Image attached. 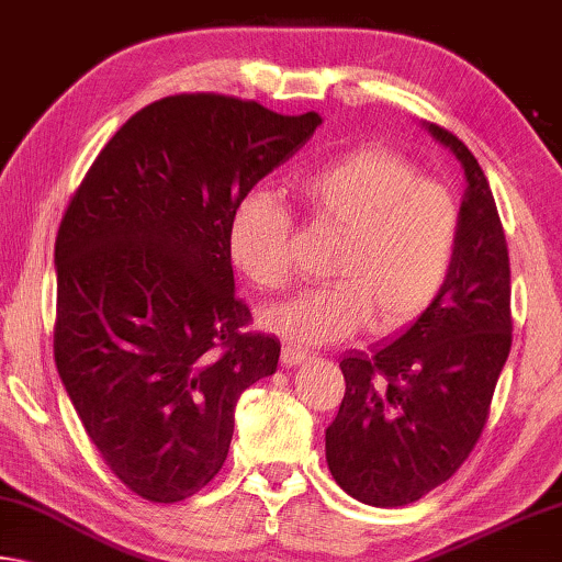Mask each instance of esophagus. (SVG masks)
Masks as SVG:
<instances>
[{
	"label": "esophagus",
	"mask_w": 562,
	"mask_h": 562,
	"mask_svg": "<svg viewBox=\"0 0 562 562\" xmlns=\"http://www.w3.org/2000/svg\"><path fill=\"white\" fill-rule=\"evenodd\" d=\"M306 359H308V353L296 349V347H283V351H281V364L283 367H296Z\"/></svg>",
	"instance_id": "1"
}]
</instances>
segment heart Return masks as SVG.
I'll return each mask as SVG.
<instances>
[{"instance_id": "1", "label": "heart", "mask_w": 562, "mask_h": 562, "mask_svg": "<svg viewBox=\"0 0 562 562\" xmlns=\"http://www.w3.org/2000/svg\"><path fill=\"white\" fill-rule=\"evenodd\" d=\"M293 188L316 221L341 231L331 261L336 281L266 306V329L299 347H322L347 339L369 316L376 331H394L435 304L462 236L450 188L382 148L344 153L301 172ZM291 231L286 205L254 188L231 213V263L258 289L283 286Z\"/></svg>"}]
</instances>
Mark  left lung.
<instances>
[{
  "instance_id": "obj_1",
  "label": "left lung",
  "mask_w": 562,
  "mask_h": 562,
  "mask_svg": "<svg viewBox=\"0 0 562 562\" xmlns=\"http://www.w3.org/2000/svg\"><path fill=\"white\" fill-rule=\"evenodd\" d=\"M425 131L468 178L452 273L407 331L344 353L347 392L326 429L336 485L374 507L417 503L460 470L513 344L510 258L485 172L460 137L431 123Z\"/></svg>"
}]
</instances>
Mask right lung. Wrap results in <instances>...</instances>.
Returning <instances> with one entry per match:
<instances>
[{
    "label": "right lung",
    "mask_w": 562,
    "mask_h": 562,
    "mask_svg": "<svg viewBox=\"0 0 562 562\" xmlns=\"http://www.w3.org/2000/svg\"><path fill=\"white\" fill-rule=\"evenodd\" d=\"M322 125L191 92L127 120L82 178L55 240V361L108 468L180 503L226 462L238 396L279 367L246 331L228 223L258 180Z\"/></svg>",
    "instance_id": "1"
}]
</instances>
